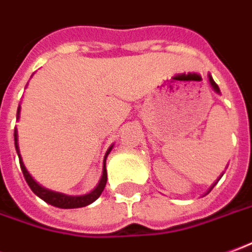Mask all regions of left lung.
<instances>
[{
	"label": "left lung",
	"instance_id": "left-lung-1",
	"mask_svg": "<svg viewBox=\"0 0 252 252\" xmlns=\"http://www.w3.org/2000/svg\"><path fill=\"white\" fill-rule=\"evenodd\" d=\"M209 79H210V83H211V86H213V89L216 90L217 93H220V88H218V85L214 82V79H213L211 76H209ZM214 185H216V184H214ZM214 185H213V187H214Z\"/></svg>",
	"mask_w": 252,
	"mask_h": 252
}]
</instances>
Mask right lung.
<instances>
[{"label":"right lung","instance_id":"add662e5","mask_svg":"<svg viewBox=\"0 0 252 252\" xmlns=\"http://www.w3.org/2000/svg\"><path fill=\"white\" fill-rule=\"evenodd\" d=\"M19 114H20V105L17 108V118H19ZM15 147H16L17 155H19V162H20V167H22V171H23V176L26 182L29 184V187L31 188V190L35 193L36 196H39L42 200H45L46 203H49L55 207H60V209H76V207H85L90 203H93L96 199H98V196L101 195V192L105 188V184H107V170H105V159H104V166H103V176H101V180L98 182L96 188L93 189L90 193L83 196H67L63 195V193H57V192H52L49 189L42 188L41 185H38L32 177L29 174V171L26 170L23 164V160L20 158V154H19V145H17V131L16 127H15ZM111 151V148L108 149V152ZM108 152L105 154V158L108 155Z\"/></svg>","mask_w":252,"mask_h":252}]
</instances>
